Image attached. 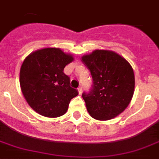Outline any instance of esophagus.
<instances>
[{
	"instance_id": "esophagus-1",
	"label": "esophagus",
	"mask_w": 159,
	"mask_h": 159,
	"mask_svg": "<svg viewBox=\"0 0 159 159\" xmlns=\"http://www.w3.org/2000/svg\"><path fill=\"white\" fill-rule=\"evenodd\" d=\"M78 93H79V94H81V93H82V88L80 86V87L78 88Z\"/></svg>"
}]
</instances>
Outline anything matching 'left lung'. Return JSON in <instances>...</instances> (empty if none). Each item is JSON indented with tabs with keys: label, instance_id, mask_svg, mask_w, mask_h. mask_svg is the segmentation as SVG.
I'll return each mask as SVG.
<instances>
[{
	"label": "left lung",
	"instance_id": "left-lung-1",
	"mask_svg": "<svg viewBox=\"0 0 159 159\" xmlns=\"http://www.w3.org/2000/svg\"><path fill=\"white\" fill-rule=\"evenodd\" d=\"M90 71L93 85L82 98L89 115L110 120L122 113L134 91V74L130 64L114 51L97 49L81 57Z\"/></svg>",
	"mask_w": 159,
	"mask_h": 159
}]
</instances>
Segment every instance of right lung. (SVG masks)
<instances>
[{
    "instance_id": "obj_1",
    "label": "right lung",
    "mask_w": 159,
    "mask_h": 159,
    "mask_svg": "<svg viewBox=\"0 0 159 159\" xmlns=\"http://www.w3.org/2000/svg\"><path fill=\"white\" fill-rule=\"evenodd\" d=\"M73 61L72 55L58 48L39 49L25 59L20 70V89L36 112L49 118L66 114L70 100L78 94L63 72Z\"/></svg>"
}]
</instances>
